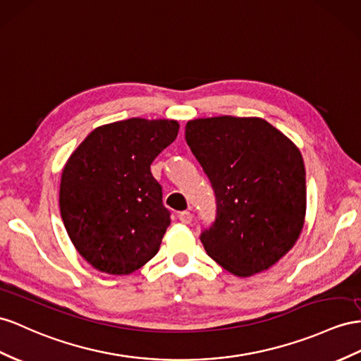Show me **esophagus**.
<instances>
[{"mask_svg": "<svg viewBox=\"0 0 361 361\" xmlns=\"http://www.w3.org/2000/svg\"><path fill=\"white\" fill-rule=\"evenodd\" d=\"M192 218H193V215L190 214V212H188V210L180 212V214H178V219L181 221L183 224H190L192 223Z\"/></svg>", "mask_w": 361, "mask_h": 361, "instance_id": "34e87169", "label": "esophagus"}]
</instances>
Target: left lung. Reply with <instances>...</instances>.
Wrapping results in <instances>:
<instances>
[{"mask_svg": "<svg viewBox=\"0 0 361 361\" xmlns=\"http://www.w3.org/2000/svg\"><path fill=\"white\" fill-rule=\"evenodd\" d=\"M186 142L216 197V219L201 233L207 255L239 277L288 253L307 212L299 147L259 117L189 120Z\"/></svg>", "mask_w": 361, "mask_h": 361, "instance_id": "left-lung-1", "label": "left lung"}]
</instances>
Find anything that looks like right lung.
I'll return each mask as SVG.
<instances>
[{
    "label": "right lung",
    "mask_w": 361,
    "mask_h": 361,
    "mask_svg": "<svg viewBox=\"0 0 361 361\" xmlns=\"http://www.w3.org/2000/svg\"><path fill=\"white\" fill-rule=\"evenodd\" d=\"M177 120L133 117L91 131L63 166L59 207L79 255L108 274H129L157 255L169 210L151 164L178 135Z\"/></svg>",
    "instance_id": "1"
}]
</instances>
